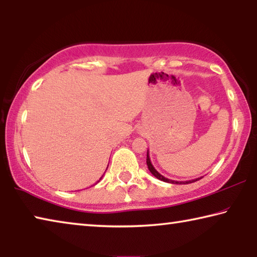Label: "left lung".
Here are the masks:
<instances>
[{
  "instance_id": "8db88e82",
  "label": "left lung",
  "mask_w": 257,
  "mask_h": 257,
  "mask_svg": "<svg viewBox=\"0 0 257 257\" xmlns=\"http://www.w3.org/2000/svg\"><path fill=\"white\" fill-rule=\"evenodd\" d=\"M146 163H147V167H149V170H150V172L152 173V175H153L155 178H158L159 180H161V181H164V182H169V184H179V185H181V184H184V185H187V184H191V182H195V181H197L198 179H202V177L201 178H197V179H193V180H187V181H176V180H171V179H168V178H165V177H163L162 175H161L160 172H158L156 171V169L153 167V164H152V162H151V159H150V154H149V151H147V158H146Z\"/></svg>"
}]
</instances>
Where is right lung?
Segmentation results:
<instances>
[{"label": "right lung", "instance_id": "1", "mask_svg": "<svg viewBox=\"0 0 257 257\" xmlns=\"http://www.w3.org/2000/svg\"><path fill=\"white\" fill-rule=\"evenodd\" d=\"M107 167H108V164H107ZM106 169H107V168H106ZM101 179H102V177H101ZM101 179H99V180H101ZM99 180H98L97 182H99ZM97 182H96V184H97Z\"/></svg>", "mask_w": 257, "mask_h": 257}]
</instances>
